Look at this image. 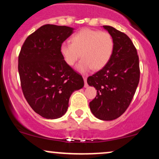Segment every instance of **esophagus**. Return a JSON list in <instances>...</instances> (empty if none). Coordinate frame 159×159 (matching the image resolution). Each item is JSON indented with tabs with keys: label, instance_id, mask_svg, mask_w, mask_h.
<instances>
[{
	"label": "esophagus",
	"instance_id": "obj_1",
	"mask_svg": "<svg viewBox=\"0 0 159 159\" xmlns=\"http://www.w3.org/2000/svg\"><path fill=\"white\" fill-rule=\"evenodd\" d=\"M84 87H88V84H87V78L84 77Z\"/></svg>",
	"mask_w": 159,
	"mask_h": 159
}]
</instances>
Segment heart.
Returning a JSON list of instances; mask_svg holds the SVG:
<instances>
[{"mask_svg":"<svg viewBox=\"0 0 159 159\" xmlns=\"http://www.w3.org/2000/svg\"><path fill=\"white\" fill-rule=\"evenodd\" d=\"M71 43H63L60 52L67 65L72 66L82 58L77 67L81 73L90 69L99 70L110 61L114 48V41L109 33L85 28L75 34Z\"/></svg>","mask_w":159,"mask_h":159,"instance_id":"obj_1","label":"heart"}]
</instances>
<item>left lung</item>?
Here are the masks:
<instances>
[{
	"mask_svg": "<svg viewBox=\"0 0 159 159\" xmlns=\"http://www.w3.org/2000/svg\"><path fill=\"white\" fill-rule=\"evenodd\" d=\"M114 41L110 61L87 78V84L97 90L90 102L93 114L102 120L120 117L132 102L140 80L139 57L132 40L124 33L105 25Z\"/></svg>",
	"mask_w": 159,
	"mask_h": 159,
	"instance_id": "left-lung-1",
	"label": "left lung"
}]
</instances>
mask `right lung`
I'll return each instance as SVG.
<instances>
[{
    "label": "right lung",
    "mask_w": 159,
    "mask_h": 159,
    "mask_svg": "<svg viewBox=\"0 0 159 159\" xmlns=\"http://www.w3.org/2000/svg\"><path fill=\"white\" fill-rule=\"evenodd\" d=\"M73 30L43 25L27 36L19 53L18 69L24 96L33 110L46 119L64 115L71 95L84 84L82 76L65 63L60 52Z\"/></svg>",
    "instance_id": "add662e5"
}]
</instances>
